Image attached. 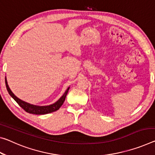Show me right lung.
I'll use <instances>...</instances> for the list:
<instances>
[{
	"label": "right lung",
	"instance_id": "1",
	"mask_svg": "<svg viewBox=\"0 0 155 155\" xmlns=\"http://www.w3.org/2000/svg\"><path fill=\"white\" fill-rule=\"evenodd\" d=\"M5 85L6 87L7 90V92H9V95L13 98V99L16 101L17 104H18L20 106L23 108L25 111L30 113V114H49V113L55 112L56 110H58L60 108L61 105H63V103H64L65 100V97L67 96V94L70 89V87H68V89L66 90L64 94H63L62 97H61L59 99H58L57 101L55 102L54 104L49 105H36L33 104H30L29 103H27L25 101H23L21 99H18L16 96L14 95L13 92H12V90L9 88L8 84H7V78L5 77Z\"/></svg>",
	"mask_w": 155,
	"mask_h": 155
}]
</instances>
